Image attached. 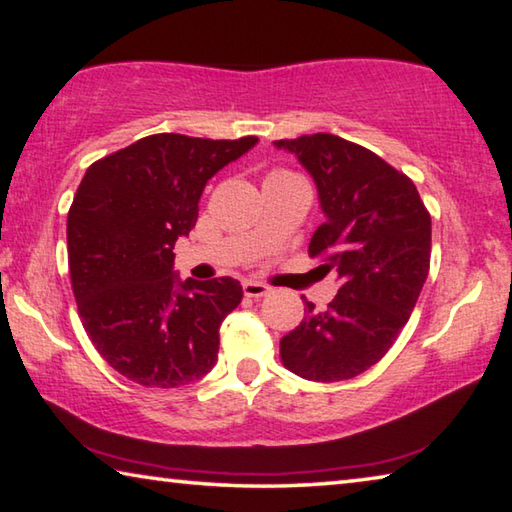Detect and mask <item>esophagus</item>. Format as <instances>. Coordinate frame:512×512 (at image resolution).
I'll list each match as a JSON object with an SVG mask.
<instances>
[{"label": "esophagus", "instance_id": "34e87169", "mask_svg": "<svg viewBox=\"0 0 512 512\" xmlns=\"http://www.w3.org/2000/svg\"><path fill=\"white\" fill-rule=\"evenodd\" d=\"M242 292H245V297L251 299H263L270 294V288H267L265 283H258V281H245L242 283Z\"/></svg>", "mask_w": 512, "mask_h": 512}]
</instances>
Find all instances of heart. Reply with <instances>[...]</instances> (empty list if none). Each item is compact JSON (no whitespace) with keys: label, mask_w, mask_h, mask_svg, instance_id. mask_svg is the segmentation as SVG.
<instances>
[{"label":"heart","mask_w":512,"mask_h":512,"mask_svg":"<svg viewBox=\"0 0 512 512\" xmlns=\"http://www.w3.org/2000/svg\"><path fill=\"white\" fill-rule=\"evenodd\" d=\"M272 175H290V173H281V170H276V173H272Z\"/></svg>","instance_id":"1"}]
</instances>
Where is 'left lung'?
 Segmentation results:
<instances>
[{
  "instance_id": "8db88e82",
  "label": "left lung",
  "mask_w": 512,
  "mask_h": 512,
  "mask_svg": "<svg viewBox=\"0 0 512 512\" xmlns=\"http://www.w3.org/2000/svg\"><path fill=\"white\" fill-rule=\"evenodd\" d=\"M315 179L324 224L310 256L335 272L337 297L281 339L285 369L312 382H339L380 362L405 328L429 272L432 218L407 175L335 134L274 141Z\"/></svg>"
}]
</instances>
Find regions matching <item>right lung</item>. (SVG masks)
Returning a JSON list of instances; mask_svg holds the SVG:
<instances>
[{"mask_svg": "<svg viewBox=\"0 0 512 512\" xmlns=\"http://www.w3.org/2000/svg\"><path fill=\"white\" fill-rule=\"evenodd\" d=\"M256 143L150 134L87 168L67 215L71 288L89 339L123 378L177 389L218 362L242 285L182 281L173 249L195 227L206 182Z\"/></svg>", "mask_w": 512, "mask_h": 512, "instance_id": "add662e5", "label": "right lung"}]
</instances>
